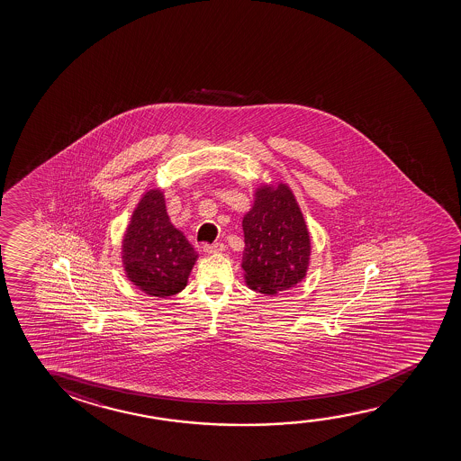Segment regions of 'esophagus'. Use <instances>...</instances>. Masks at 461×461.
Returning <instances> with one entry per match:
<instances>
[{
  "label": "esophagus",
  "instance_id": "esophagus-1",
  "mask_svg": "<svg viewBox=\"0 0 461 461\" xmlns=\"http://www.w3.org/2000/svg\"><path fill=\"white\" fill-rule=\"evenodd\" d=\"M223 250V244H221V242H215V244H204L203 246V252L208 253V255H211V253H219Z\"/></svg>",
  "mask_w": 461,
  "mask_h": 461
}]
</instances>
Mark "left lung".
Wrapping results in <instances>:
<instances>
[{
	"mask_svg": "<svg viewBox=\"0 0 461 461\" xmlns=\"http://www.w3.org/2000/svg\"><path fill=\"white\" fill-rule=\"evenodd\" d=\"M242 269L249 288L277 294L307 274L310 234L294 194L284 183L255 190L252 209L242 219Z\"/></svg>",
	"mask_w": 461,
	"mask_h": 461,
	"instance_id": "8db88e82",
	"label": "left lung"
}]
</instances>
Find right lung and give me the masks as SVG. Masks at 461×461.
Wrapping results in <instances>:
<instances>
[{
  "mask_svg": "<svg viewBox=\"0 0 461 461\" xmlns=\"http://www.w3.org/2000/svg\"><path fill=\"white\" fill-rule=\"evenodd\" d=\"M196 258L195 249L167 214L164 192L148 190L122 240L127 278L149 296H173L185 288Z\"/></svg>",
  "mask_w": 461,
  "mask_h": 461,
  "instance_id": "obj_1",
  "label": "right lung"
}]
</instances>
